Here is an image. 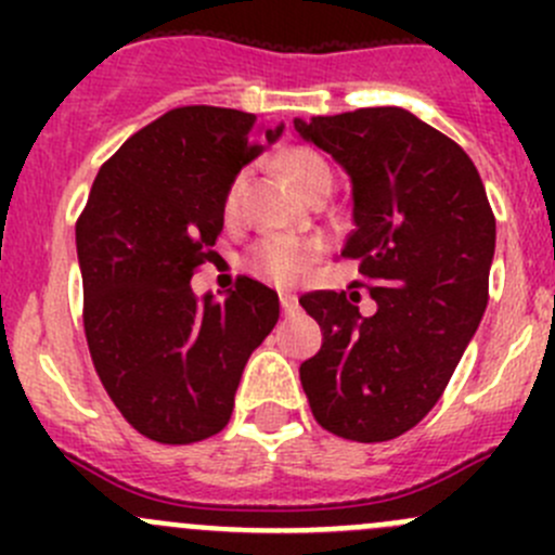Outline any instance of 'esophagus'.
I'll list each match as a JSON object with an SVG mask.
<instances>
[{
    "label": "esophagus",
    "mask_w": 555,
    "mask_h": 555,
    "mask_svg": "<svg viewBox=\"0 0 555 555\" xmlns=\"http://www.w3.org/2000/svg\"><path fill=\"white\" fill-rule=\"evenodd\" d=\"M279 300H282V311L287 313V317H289V313L298 311V298H295L293 293H282V298H279Z\"/></svg>",
    "instance_id": "1"
}]
</instances>
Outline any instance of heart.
<instances>
[{"mask_svg":"<svg viewBox=\"0 0 555 555\" xmlns=\"http://www.w3.org/2000/svg\"><path fill=\"white\" fill-rule=\"evenodd\" d=\"M279 166L287 173L289 182L311 198L313 193H319L322 188H333V169H330L327 160L322 155H317L313 150L306 147H293L279 158ZM246 184V171L238 173L231 182L225 193V211L233 215L242 198V190ZM322 251V242L317 238H295V236H268L251 249L249 255V268L260 279L273 284H295L306 273V268Z\"/></svg>","mask_w":555,"mask_h":555,"instance_id":"1","label":"heart"}]
</instances>
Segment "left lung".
<instances>
[{
    "label": "left lung",
    "mask_w": 555,
    "mask_h": 555,
    "mask_svg": "<svg viewBox=\"0 0 555 555\" xmlns=\"http://www.w3.org/2000/svg\"><path fill=\"white\" fill-rule=\"evenodd\" d=\"M295 131L349 173L354 231L340 257L360 262L376 300L362 317L360 293L300 298L322 327L300 384L327 433L382 443L433 411L473 340L496 222L469 155L402 106L295 117Z\"/></svg>",
    "instance_id": "left-lung-1"
}]
</instances>
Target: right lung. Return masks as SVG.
Returning a JSON list of instances; mask_svg holds the SVG:
<instances>
[{"instance_id": "obj_1", "label": "right lung", "mask_w": 555, "mask_h": 555, "mask_svg": "<svg viewBox=\"0 0 555 555\" xmlns=\"http://www.w3.org/2000/svg\"><path fill=\"white\" fill-rule=\"evenodd\" d=\"M276 128L225 106H179L99 169L77 220L86 338L106 395L137 433L184 446L220 433L246 360L279 322L255 279L217 300L190 279L215 251L225 193Z\"/></svg>"}]
</instances>
